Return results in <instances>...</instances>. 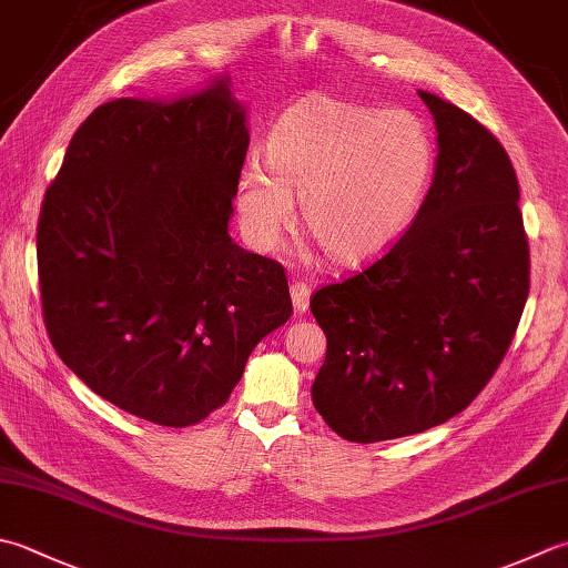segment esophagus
<instances>
[{"label": "esophagus", "instance_id": "obj_1", "mask_svg": "<svg viewBox=\"0 0 568 568\" xmlns=\"http://www.w3.org/2000/svg\"><path fill=\"white\" fill-rule=\"evenodd\" d=\"M291 297H293V307L297 315H305L310 310V287L305 283L293 281L291 285Z\"/></svg>", "mask_w": 568, "mask_h": 568}]
</instances>
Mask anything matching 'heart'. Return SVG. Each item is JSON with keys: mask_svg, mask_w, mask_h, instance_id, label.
<instances>
[{"mask_svg": "<svg viewBox=\"0 0 568 568\" xmlns=\"http://www.w3.org/2000/svg\"><path fill=\"white\" fill-rule=\"evenodd\" d=\"M265 164L236 180V214L253 248L273 253L295 221L339 265L379 258L414 226L436 174V142L408 110L327 93L297 100L263 144Z\"/></svg>", "mask_w": 568, "mask_h": 568, "instance_id": "heart-1", "label": "heart"}]
</instances>
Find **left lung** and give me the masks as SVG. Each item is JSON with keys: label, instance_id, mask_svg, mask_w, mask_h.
Masks as SVG:
<instances>
[{"label": "left lung", "instance_id": "obj_1", "mask_svg": "<svg viewBox=\"0 0 568 568\" xmlns=\"http://www.w3.org/2000/svg\"><path fill=\"white\" fill-rule=\"evenodd\" d=\"M438 132L420 214L384 258L320 287L327 337L313 404L352 443L446 424L507 354L529 295V243L515 166L490 130L418 91Z\"/></svg>", "mask_w": 568, "mask_h": 568}]
</instances>
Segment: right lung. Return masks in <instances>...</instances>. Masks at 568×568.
Masks as SVG:
<instances>
[{
  "label": "right lung",
  "mask_w": 568,
  "mask_h": 568,
  "mask_svg": "<svg viewBox=\"0 0 568 568\" xmlns=\"http://www.w3.org/2000/svg\"><path fill=\"white\" fill-rule=\"evenodd\" d=\"M248 118L216 75L180 98H118L71 138L43 196V320L105 402L184 428L224 406L293 315L281 263L229 233Z\"/></svg>",
  "instance_id": "obj_1"
}]
</instances>
